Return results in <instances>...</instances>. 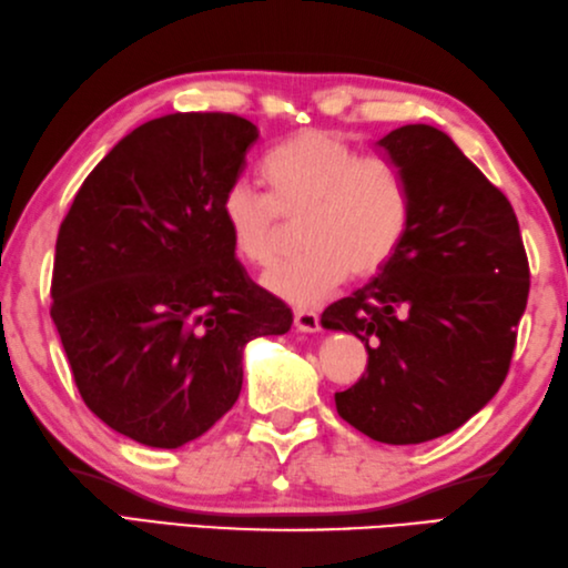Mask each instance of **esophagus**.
Instances as JSON below:
<instances>
[{
    "instance_id": "obj_1",
    "label": "esophagus",
    "mask_w": 568,
    "mask_h": 568,
    "mask_svg": "<svg viewBox=\"0 0 568 568\" xmlns=\"http://www.w3.org/2000/svg\"><path fill=\"white\" fill-rule=\"evenodd\" d=\"M294 328L304 331V333H316V331H321V318H318L316 311L298 308L294 314Z\"/></svg>"
}]
</instances>
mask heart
Here are the masks:
<instances>
[{"label":"heart","instance_id":"obj_1","mask_svg":"<svg viewBox=\"0 0 568 568\" xmlns=\"http://www.w3.org/2000/svg\"><path fill=\"white\" fill-rule=\"evenodd\" d=\"M270 193L237 183L223 201V220L240 260L270 270L282 252V217L301 220L306 252L272 272L264 286L294 306L333 294L348 274L369 280L395 260L409 227L412 199L397 166L361 159L326 130L286 139L264 161Z\"/></svg>","mask_w":568,"mask_h":568}]
</instances>
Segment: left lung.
Here are the masks:
<instances>
[{
	"mask_svg": "<svg viewBox=\"0 0 568 568\" xmlns=\"http://www.w3.org/2000/svg\"><path fill=\"white\" fill-rule=\"evenodd\" d=\"M377 149L409 189L407 235L321 323L367 351V373L335 392L338 414L375 442L409 446L456 432L500 389L529 264L510 201L446 132L404 124Z\"/></svg>",
	"mask_w": 568,
	"mask_h": 568,
	"instance_id": "obj_1",
	"label": "left lung"
}]
</instances>
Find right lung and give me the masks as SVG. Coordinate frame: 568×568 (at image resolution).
<instances>
[{
  "mask_svg": "<svg viewBox=\"0 0 568 568\" xmlns=\"http://www.w3.org/2000/svg\"><path fill=\"white\" fill-rule=\"evenodd\" d=\"M257 136L225 112L144 122L61 223L51 318L88 409L136 444L203 436L240 397L245 345L292 328V311L235 260L223 220Z\"/></svg>",
  "mask_w": 568,
  "mask_h": 568,
  "instance_id": "add662e5",
  "label": "right lung"
}]
</instances>
